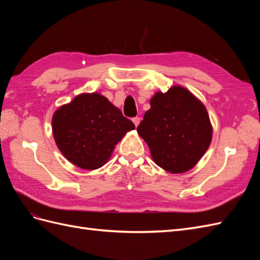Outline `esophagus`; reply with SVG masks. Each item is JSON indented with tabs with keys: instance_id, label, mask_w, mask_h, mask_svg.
Listing matches in <instances>:
<instances>
[{
	"instance_id": "34e87169",
	"label": "esophagus",
	"mask_w": 260,
	"mask_h": 260,
	"mask_svg": "<svg viewBox=\"0 0 260 260\" xmlns=\"http://www.w3.org/2000/svg\"><path fill=\"white\" fill-rule=\"evenodd\" d=\"M132 121H133V123H135L136 127H138L139 123H140V121H141V118H140V117H135V118H132Z\"/></svg>"
}]
</instances>
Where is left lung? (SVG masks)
<instances>
[{
	"label": "left lung",
	"mask_w": 260,
	"mask_h": 260,
	"mask_svg": "<svg viewBox=\"0 0 260 260\" xmlns=\"http://www.w3.org/2000/svg\"><path fill=\"white\" fill-rule=\"evenodd\" d=\"M138 125L156 165L171 174L192 169L206 153L212 127L206 107L182 86L157 92Z\"/></svg>",
	"instance_id": "left-lung-1"
}]
</instances>
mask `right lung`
Instances as JSON below:
<instances>
[{
  "label": "right lung",
  "mask_w": 260,
  "mask_h": 260,
  "mask_svg": "<svg viewBox=\"0 0 260 260\" xmlns=\"http://www.w3.org/2000/svg\"><path fill=\"white\" fill-rule=\"evenodd\" d=\"M52 125L61 154L85 170L103 166L125 133L136 129L119 108L98 93L80 94L59 107Z\"/></svg>",
  "instance_id": "right-lung-1"
}]
</instances>
